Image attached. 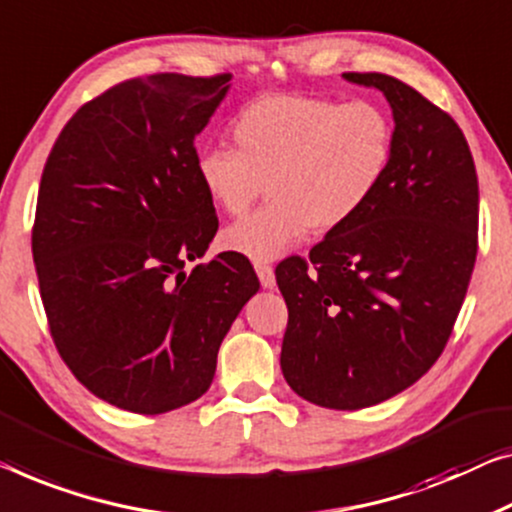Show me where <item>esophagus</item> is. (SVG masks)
Segmentation results:
<instances>
[{
	"label": "esophagus",
	"instance_id": "1",
	"mask_svg": "<svg viewBox=\"0 0 512 512\" xmlns=\"http://www.w3.org/2000/svg\"><path fill=\"white\" fill-rule=\"evenodd\" d=\"M255 271L259 276V282H262V287L271 289L276 285V273H273V266L266 264V262H255Z\"/></svg>",
	"mask_w": 512,
	"mask_h": 512
}]
</instances>
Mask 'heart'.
<instances>
[{"label":"heart","instance_id":"obj_1","mask_svg":"<svg viewBox=\"0 0 512 512\" xmlns=\"http://www.w3.org/2000/svg\"><path fill=\"white\" fill-rule=\"evenodd\" d=\"M234 149L197 158V181L227 216H243L264 183L269 204L220 234V246L271 262L305 239L361 216L391 177L398 131L377 101L278 94L243 105L230 121Z\"/></svg>","mask_w":512,"mask_h":512}]
</instances>
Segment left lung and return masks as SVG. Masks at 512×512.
Listing matches in <instances>:
<instances>
[{
    "instance_id": "8db88e82",
    "label": "left lung",
    "mask_w": 512,
    "mask_h": 512,
    "mask_svg": "<svg viewBox=\"0 0 512 512\" xmlns=\"http://www.w3.org/2000/svg\"><path fill=\"white\" fill-rule=\"evenodd\" d=\"M393 110L391 177L354 223L276 280L287 303L280 368L303 400L365 409L421 379L444 352L478 255V177L451 114L384 73H345Z\"/></svg>"
}]
</instances>
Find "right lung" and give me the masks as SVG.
<instances>
[{
    "label": "right lung",
    "instance_id": "add662e5",
    "mask_svg": "<svg viewBox=\"0 0 512 512\" xmlns=\"http://www.w3.org/2000/svg\"><path fill=\"white\" fill-rule=\"evenodd\" d=\"M230 73L119 82L68 119L38 186L32 253L61 361L96 398L165 414L202 398L220 342L259 289L253 266L216 255L195 137Z\"/></svg>",
    "mask_w": 512,
    "mask_h": 512
}]
</instances>
